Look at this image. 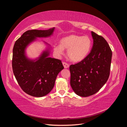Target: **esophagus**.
<instances>
[{
  "label": "esophagus",
  "instance_id": "esophagus-1",
  "mask_svg": "<svg viewBox=\"0 0 127 127\" xmlns=\"http://www.w3.org/2000/svg\"><path fill=\"white\" fill-rule=\"evenodd\" d=\"M63 66L64 67V68H68L69 67V64H67L66 63H63Z\"/></svg>",
  "mask_w": 127,
  "mask_h": 127
}]
</instances>
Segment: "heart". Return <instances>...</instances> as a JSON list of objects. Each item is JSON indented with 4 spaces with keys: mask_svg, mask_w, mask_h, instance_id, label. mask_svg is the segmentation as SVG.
Masks as SVG:
<instances>
[{
    "mask_svg": "<svg viewBox=\"0 0 127 127\" xmlns=\"http://www.w3.org/2000/svg\"><path fill=\"white\" fill-rule=\"evenodd\" d=\"M92 47V41L88 36H79L75 34L63 37L60 44H55L53 50L58 56L62 55L64 49H67L69 59L73 63H79L89 54Z\"/></svg>",
    "mask_w": 127,
    "mask_h": 127,
    "instance_id": "1",
    "label": "heart"
}]
</instances>
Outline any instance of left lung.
<instances>
[{
  "label": "left lung",
  "instance_id": "left-lung-1",
  "mask_svg": "<svg viewBox=\"0 0 127 127\" xmlns=\"http://www.w3.org/2000/svg\"><path fill=\"white\" fill-rule=\"evenodd\" d=\"M93 45L83 61L69 67L70 85L80 96L94 95L106 83L110 75L112 53L106 41L92 32Z\"/></svg>",
  "mask_w": 127,
  "mask_h": 127
}]
</instances>
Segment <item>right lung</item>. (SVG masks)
<instances>
[{"label":"right lung","instance_id":"obj_1","mask_svg":"<svg viewBox=\"0 0 127 127\" xmlns=\"http://www.w3.org/2000/svg\"><path fill=\"white\" fill-rule=\"evenodd\" d=\"M55 28L46 30H29L15 42L13 50L12 67L14 76L22 89L34 97H42L53 89L58 74L64 69L61 60L49 57L51 46L43 41L47 48L35 59L26 55V49L37 37L53 35Z\"/></svg>","mask_w":127,"mask_h":127}]
</instances>
